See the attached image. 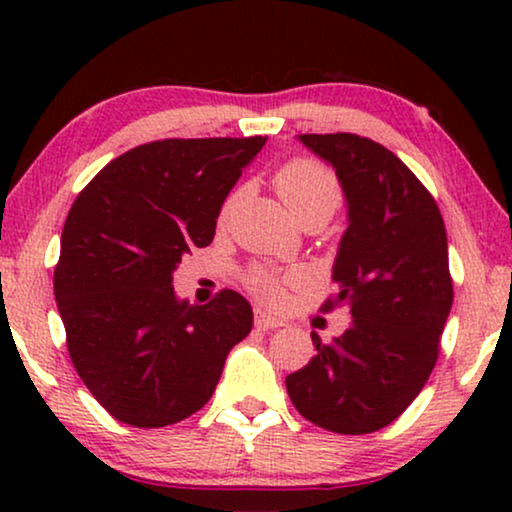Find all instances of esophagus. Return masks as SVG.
I'll return each mask as SVG.
<instances>
[{
  "instance_id": "34e87169",
  "label": "esophagus",
  "mask_w": 512,
  "mask_h": 512,
  "mask_svg": "<svg viewBox=\"0 0 512 512\" xmlns=\"http://www.w3.org/2000/svg\"><path fill=\"white\" fill-rule=\"evenodd\" d=\"M256 326L261 328V331H275V328L282 326V321L277 317H270V314L265 312H256Z\"/></svg>"
}]
</instances>
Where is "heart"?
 Here are the masks:
<instances>
[{
	"instance_id": "heart-1",
	"label": "heart",
	"mask_w": 512,
	"mask_h": 512,
	"mask_svg": "<svg viewBox=\"0 0 512 512\" xmlns=\"http://www.w3.org/2000/svg\"><path fill=\"white\" fill-rule=\"evenodd\" d=\"M277 195L289 209L293 219L303 226L310 223H324L335 214L342 202V184L331 167L310 156H296L286 160L275 172ZM244 188H235L223 202L221 221H226L237 202H240ZM296 282V275L286 277V282ZM247 286L263 300H279L284 291V279L272 275L268 270L254 268L247 272Z\"/></svg>"
}]
</instances>
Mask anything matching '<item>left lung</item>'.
<instances>
[{"label": "left lung", "mask_w": 512, "mask_h": 512, "mask_svg": "<svg viewBox=\"0 0 512 512\" xmlns=\"http://www.w3.org/2000/svg\"><path fill=\"white\" fill-rule=\"evenodd\" d=\"M300 142L345 188L349 228L321 312L347 307L352 321L331 342L312 333L317 356L286 377V391L312 424L361 436L401 417L438 361L454 298L445 223L426 186L382 144L352 132Z\"/></svg>", "instance_id": "left-lung-1"}]
</instances>
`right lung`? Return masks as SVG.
<instances>
[{
  "label": "right lung",
  "instance_id": "obj_1",
  "mask_svg": "<svg viewBox=\"0 0 512 512\" xmlns=\"http://www.w3.org/2000/svg\"><path fill=\"white\" fill-rule=\"evenodd\" d=\"M268 137L158 139L111 160L76 195L53 289L76 373L118 422L160 429L212 398L254 324L223 289L179 303L172 272L214 240L216 216Z\"/></svg>",
  "mask_w": 512,
  "mask_h": 512
}]
</instances>
